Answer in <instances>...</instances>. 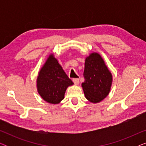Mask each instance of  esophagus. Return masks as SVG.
I'll list each match as a JSON object with an SVG mask.
<instances>
[{"mask_svg": "<svg viewBox=\"0 0 146 146\" xmlns=\"http://www.w3.org/2000/svg\"><path fill=\"white\" fill-rule=\"evenodd\" d=\"M72 81H73V82L76 85H78L79 84V79L78 78H74L72 80Z\"/></svg>", "mask_w": 146, "mask_h": 146, "instance_id": "esophagus-1", "label": "esophagus"}]
</instances>
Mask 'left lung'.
<instances>
[{"label": "left lung", "mask_w": 146, "mask_h": 146, "mask_svg": "<svg viewBox=\"0 0 146 146\" xmlns=\"http://www.w3.org/2000/svg\"><path fill=\"white\" fill-rule=\"evenodd\" d=\"M84 77L82 84L87 100L98 103L109 94L112 82L111 74L100 55L92 53L86 58Z\"/></svg>", "instance_id": "8db88e82"}]
</instances>
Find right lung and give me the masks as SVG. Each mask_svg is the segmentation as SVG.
Segmentation results:
<instances>
[{
  "label": "right lung",
  "instance_id": "add662e5",
  "mask_svg": "<svg viewBox=\"0 0 146 146\" xmlns=\"http://www.w3.org/2000/svg\"><path fill=\"white\" fill-rule=\"evenodd\" d=\"M73 84L53 55H50L37 78V88L41 97L50 104H58L66 90Z\"/></svg>",
  "mask_w": 146,
  "mask_h": 146
}]
</instances>
